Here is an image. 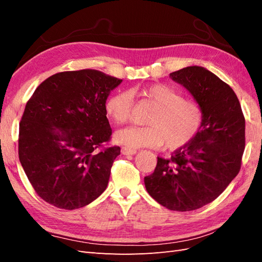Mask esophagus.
<instances>
[{
	"instance_id": "1",
	"label": "esophagus",
	"mask_w": 262,
	"mask_h": 262,
	"mask_svg": "<svg viewBox=\"0 0 262 262\" xmlns=\"http://www.w3.org/2000/svg\"><path fill=\"white\" fill-rule=\"evenodd\" d=\"M136 149H132V148H127V147H121V153L124 155H134L136 154Z\"/></svg>"
}]
</instances>
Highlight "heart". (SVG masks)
Segmentation results:
<instances>
[{
	"label": "heart",
	"mask_w": 262,
	"mask_h": 262,
	"mask_svg": "<svg viewBox=\"0 0 262 262\" xmlns=\"http://www.w3.org/2000/svg\"><path fill=\"white\" fill-rule=\"evenodd\" d=\"M155 104L148 116V126H130L116 133V141L127 148L160 147L178 149L190 143L202 128L204 111L197 101L185 99L182 93L166 84H153L134 90V93ZM108 118L115 124H125L133 113V97L129 91H117L104 103Z\"/></svg>",
	"instance_id": "heart-1"
}]
</instances>
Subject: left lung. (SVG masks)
<instances>
[{
	"label": "left lung",
	"mask_w": 262,
	"mask_h": 262,
	"mask_svg": "<svg viewBox=\"0 0 262 262\" xmlns=\"http://www.w3.org/2000/svg\"><path fill=\"white\" fill-rule=\"evenodd\" d=\"M170 77L202 105L199 133L170 159L158 158L145 188L170 210L189 211L213 202L237 176L246 147V119L232 88L202 66H188Z\"/></svg>",
	"instance_id": "obj_1"
}]
</instances>
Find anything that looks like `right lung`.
Wrapping results in <instances>:
<instances>
[{"instance_id":"right-lung-1","label":"right lung","mask_w":262,"mask_h":262,"mask_svg":"<svg viewBox=\"0 0 262 262\" xmlns=\"http://www.w3.org/2000/svg\"><path fill=\"white\" fill-rule=\"evenodd\" d=\"M121 82L97 70L60 72L43 81L27 102L19 160L48 204L81 208L105 190L120 147H104L113 133L104 103Z\"/></svg>"}]
</instances>
